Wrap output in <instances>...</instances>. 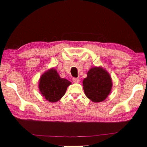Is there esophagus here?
<instances>
[{"label":"esophagus","instance_id":"obj_1","mask_svg":"<svg viewBox=\"0 0 147 147\" xmlns=\"http://www.w3.org/2000/svg\"><path fill=\"white\" fill-rule=\"evenodd\" d=\"M72 81L74 82V83H79V81H80V80H79V78H73L72 79Z\"/></svg>","mask_w":147,"mask_h":147}]
</instances>
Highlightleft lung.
Instances as JSON below:
<instances>
[{
    "label": "left lung",
    "instance_id": "8db88e82",
    "mask_svg": "<svg viewBox=\"0 0 147 147\" xmlns=\"http://www.w3.org/2000/svg\"><path fill=\"white\" fill-rule=\"evenodd\" d=\"M83 86L84 94L89 99L94 102H102L112 91V78L102 67H92L84 79Z\"/></svg>",
    "mask_w": 147,
    "mask_h": 147
}]
</instances>
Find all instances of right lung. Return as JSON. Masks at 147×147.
<instances>
[{
	"mask_svg": "<svg viewBox=\"0 0 147 147\" xmlns=\"http://www.w3.org/2000/svg\"><path fill=\"white\" fill-rule=\"evenodd\" d=\"M71 84L70 81L61 78L56 69L51 68L41 76L38 81V89L47 101L55 102L63 97Z\"/></svg>",
	"mask_w": 147,
	"mask_h": 147,
	"instance_id": "1",
	"label": "right lung"
}]
</instances>
